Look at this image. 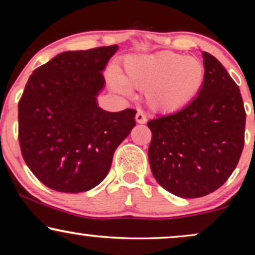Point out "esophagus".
<instances>
[{"instance_id":"obj_1","label":"esophagus","mask_w":255,"mask_h":255,"mask_svg":"<svg viewBox=\"0 0 255 255\" xmlns=\"http://www.w3.org/2000/svg\"><path fill=\"white\" fill-rule=\"evenodd\" d=\"M135 120H136V123H137V124H145L146 123V116L142 112V111H138V112L136 113Z\"/></svg>"}]
</instances>
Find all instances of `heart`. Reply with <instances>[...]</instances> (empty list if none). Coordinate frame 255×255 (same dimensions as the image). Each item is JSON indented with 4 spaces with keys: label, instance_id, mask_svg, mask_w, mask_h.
Returning a JSON list of instances; mask_svg holds the SVG:
<instances>
[{
    "label": "heart",
    "instance_id": "b5f03b06",
    "mask_svg": "<svg viewBox=\"0 0 255 255\" xmlns=\"http://www.w3.org/2000/svg\"><path fill=\"white\" fill-rule=\"evenodd\" d=\"M125 71L123 76L111 69L109 82L113 91L131 97V88L145 90L149 107L159 113L182 110L196 98L204 83V67L199 59L172 52L128 56Z\"/></svg>",
    "mask_w": 255,
    "mask_h": 255
}]
</instances>
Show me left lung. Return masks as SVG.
<instances>
[{"label": "left lung", "instance_id": "left-lung-1", "mask_svg": "<svg viewBox=\"0 0 255 255\" xmlns=\"http://www.w3.org/2000/svg\"><path fill=\"white\" fill-rule=\"evenodd\" d=\"M204 83L185 109L150 120L149 163L172 194L201 198L220 188L239 162L246 113L238 85L216 57L202 52Z\"/></svg>", "mask_w": 255, "mask_h": 255}]
</instances>
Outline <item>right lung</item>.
Instances as JSON below:
<instances>
[{
	"label": "right lung",
	"mask_w": 255,
	"mask_h": 255,
	"mask_svg": "<svg viewBox=\"0 0 255 255\" xmlns=\"http://www.w3.org/2000/svg\"><path fill=\"white\" fill-rule=\"evenodd\" d=\"M118 45L57 54L33 71L18 103V138L28 168L47 187L80 193L99 185L135 127V110L107 112L97 97Z\"/></svg>",
	"instance_id": "right-lung-1"
}]
</instances>
